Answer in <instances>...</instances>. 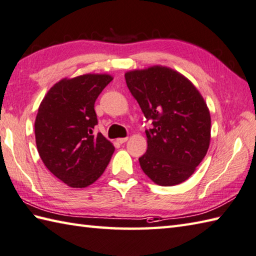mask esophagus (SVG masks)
Listing matches in <instances>:
<instances>
[{
	"instance_id": "esophagus-1",
	"label": "esophagus",
	"mask_w": 256,
	"mask_h": 256,
	"mask_svg": "<svg viewBox=\"0 0 256 256\" xmlns=\"http://www.w3.org/2000/svg\"><path fill=\"white\" fill-rule=\"evenodd\" d=\"M128 140V137H124V138H118L117 139V142L118 144H124Z\"/></svg>"
}]
</instances>
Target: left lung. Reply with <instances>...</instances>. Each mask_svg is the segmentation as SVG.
I'll list each match as a JSON object with an SVG mask.
<instances>
[{"mask_svg":"<svg viewBox=\"0 0 256 256\" xmlns=\"http://www.w3.org/2000/svg\"><path fill=\"white\" fill-rule=\"evenodd\" d=\"M130 92L154 127L139 164L154 184L171 186L194 174L208 152L211 117L206 102L186 76L166 66L124 74Z\"/></svg>","mask_w":256,"mask_h":256,"instance_id":"left-lung-1","label":"left lung"}]
</instances>
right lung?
<instances>
[{"instance_id": "obj_1", "label": "right lung", "mask_w": 256, "mask_h": 256, "mask_svg": "<svg viewBox=\"0 0 256 256\" xmlns=\"http://www.w3.org/2000/svg\"><path fill=\"white\" fill-rule=\"evenodd\" d=\"M112 76L84 74L62 78L50 87L38 107L35 140L40 157L56 178L72 188H86L110 161L114 144L94 129L95 102Z\"/></svg>"}]
</instances>
